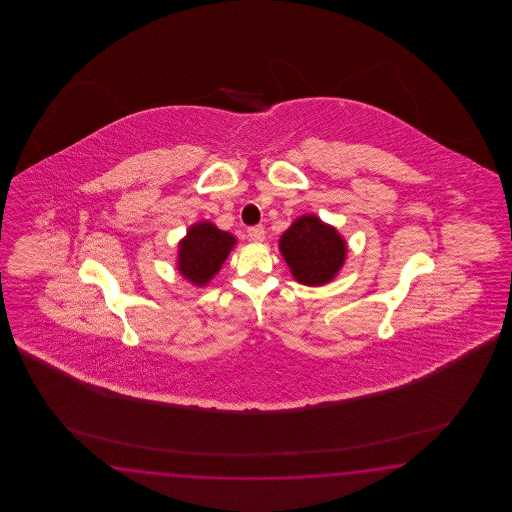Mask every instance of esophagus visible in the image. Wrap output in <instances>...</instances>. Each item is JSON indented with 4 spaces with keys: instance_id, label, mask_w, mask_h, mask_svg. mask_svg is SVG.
Returning a JSON list of instances; mask_svg holds the SVG:
<instances>
[{
    "instance_id": "1",
    "label": "esophagus",
    "mask_w": 512,
    "mask_h": 512,
    "mask_svg": "<svg viewBox=\"0 0 512 512\" xmlns=\"http://www.w3.org/2000/svg\"><path fill=\"white\" fill-rule=\"evenodd\" d=\"M247 234H249V240L252 243H261V241L265 240V229L261 225L251 227V229L247 230Z\"/></svg>"
}]
</instances>
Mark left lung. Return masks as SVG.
Listing matches in <instances>:
<instances>
[{"mask_svg": "<svg viewBox=\"0 0 512 512\" xmlns=\"http://www.w3.org/2000/svg\"><path fill=\"white\" fill-rule=\"evenodd\" d=\"M278 247L294 280L307 287L333 282L348 256V243L340 232L315 214L294 219Z\"/></svg>", "mask_w": 512, "mask_h": 512, "instance_id": "1", "label": "left lung"}]
</instances>
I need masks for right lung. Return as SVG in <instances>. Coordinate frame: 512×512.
<instances>
[{
    "instance_id": "obj_1",
    "label": "right lung",
    "mask_w": 512,
    "mask_h": 512,
    "mask_svg": "<svg viewBox=\"0 0 512 512\" xmlns=\"http://www.w3.org/2000/svg\"><path fill=\"white\" fill-rule=\"evenodd\" d=\"M236 243V236L218 229L212 221H197L177 245L175 267L186 282L205 287L221 271Z\"/></svg>"
}]
</instances>
